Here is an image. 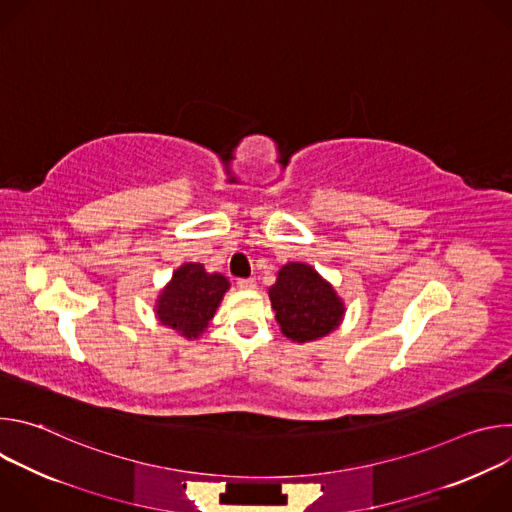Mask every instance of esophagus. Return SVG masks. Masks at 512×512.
I'll return each instance as SVG.
<instances>
[{"mask_svg": "<svg viewBox=\"0 0 512 512\" xmlns=\"http://www.w3.org/2000/svg\"><path fill=\"white\" fill-rule=\"evenodd\" d=\"M237 287L249 291V289H255L257 283H255V279H239V281H237Z\"/></svg>", "mask_w": 512, "mask_h": 512, "instance_id": "1", "label": "esophagus"}]
</instances>
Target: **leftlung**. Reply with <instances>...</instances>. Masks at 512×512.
<instances>
[{"instance_id":"left-lung-1","label":"left lung","mask_w":512,"mask_h":512,"mask_svg":"<svg viewBox=\"0 0 512 512\" xmlns=\"http://www.w3.org/2000/svg\"><path fill=\"white\" fill-rule=\"evenodd\" d=\"M269 300L281 334L298 344L328 336L346 314L334 285L302 261H289L277 271Z\"/></svg>"}]
</instances>
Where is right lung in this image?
Instances as JSON below:
<instances>
[{
	"label": "right lung",
	"mask_w": 512,
	"mask_h": 512,
	"mask_svg": "<svg viewBox=\"0 0 512 512\" xmlns=\"http://www.w3.org/2000/svg\"><path fill=\"white\" fill-rule=\"evenodd\" d=\"M231 283L223 273H208L202 263H182L160 289L154 306L158 322L186 340L200 338L221 306Z\"/></svg>",
	"instance_id": "1"
}]
</instances>
